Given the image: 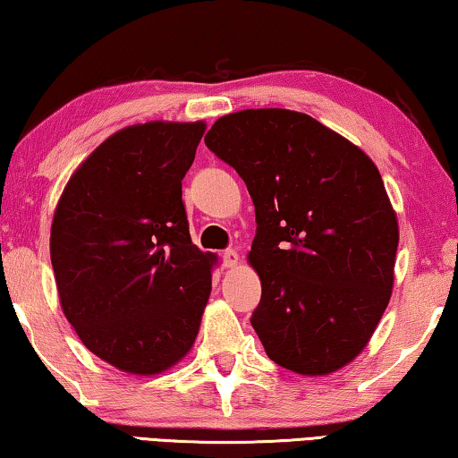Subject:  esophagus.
I'll return each instance as SVG.
<instances>
[{"label": "esophagus", "instance_id": "obj_1", "mask_svg": "<svg viewBox=\"0 0 458 458\" xmlns=\"http://www.w3.org/2000/svg\"><path fill=\"white\" fill-rule=\"evenodd\" d=\"M224 267H236L238 265V252L236 250H224L222 252Z\"/></svg>", "mask_w": 458, "mask_h": 458}]
</instances>
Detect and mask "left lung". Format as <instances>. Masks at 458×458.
<instances>
[{"instance_id":"1","label":"left lung","mask_w":458,"mask_h":458,"mask_svg":"<svg viewBox=\"0 0 458 458\" xmlns=\"http://www.w3.org/2000/svg\"><path fill=\"white\" fill-rule=\"evenodd\" d=\"M206 146L255 206L250 325L276 364L335 372L370 341L391 300L399 226L378 168L352 141L288 108L220 117Z\"/></svg>"}]
</instances>
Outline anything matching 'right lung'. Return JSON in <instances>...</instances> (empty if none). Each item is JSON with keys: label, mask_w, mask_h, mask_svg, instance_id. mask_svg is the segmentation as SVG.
Here are the masks:
<instances>
[{"label": "right lung", "mask_w": 458, "mask_h": 458, "mask_svg": "<svg viewBox=\"0 0 458 458\" xmlns=\"http://www.w3.org/2000/svg\"><path fill=\"white\" fill-rule=\"evenodd\" d=\"M203 131V121L121 129L80 164L55 209L61 309L123 372L168 370L199 331L217 257L191 242L182 179Z\"/></svg>", "instance_id": "obj_1"}]
</instances>
